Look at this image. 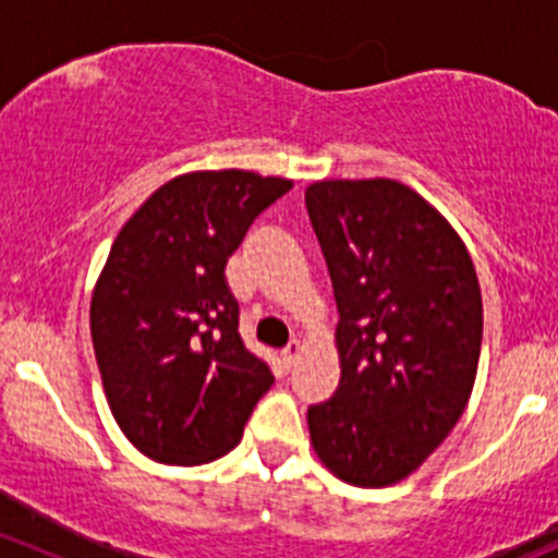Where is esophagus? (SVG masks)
<instances>
[{
    "mask_svg": "<svg viewBox=\"0 0 558 558\" xmlns=\"http://www.w3.org/2000/svg\"><path fill=\"white\" fill-rule=\"evenodd\" d=\"M280 356H283L286 367H294V364L300 362V356H302V342L300 340H291L289 345L283 348V353H280Z\"/></svg>",
    "mask_w": 558,
    "mask_h": 558,
    "instance_id": "34e87169",
    "label": "esophagus"
}]
</instances>
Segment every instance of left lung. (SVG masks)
<instances>
[{"instance_id": "8db88e82", "label": "left lung", "mask_w": 558, "mask_h": 558, "mask_svg": "<svg viewBox=\"0 0 558 558\" xmlns=\"http://www.w3.org/2000/svg\"><path fill=\"white\" fill-rule=\"evenodd\" d=\"M340 386L307 410L320 464L359 488L413 475L470 402L483 340L475 264L446 216L391 178L315 180Z\"/></svg>"}]
</instances>
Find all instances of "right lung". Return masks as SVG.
Instances as JSON below:
<instances>
[{
	"label": "right lung",
	"mask_w": 558,
	"mask_h": 558,
	"mask_svg": "<svg viewBox=\"0 0 558 558\" xmlns=\"http://www.w3.org/2000/svg\"><path fill=\"white\" fill-rule=\"evenodd\" d=\"M291 185L251 170L183 172L107 253L92 291L94 353L112 418L148 459L196 466L229 453L272 386L240 340L223 267Z\"/></svg>",
	"instance_id": "add662e5"
}]
</instances>
